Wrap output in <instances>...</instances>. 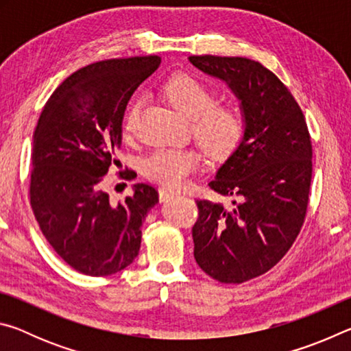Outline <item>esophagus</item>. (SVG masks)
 <instances>
[{
    "label": "esophagus",
    "instance_id": "esophagus-1",
    "mask_svg": "<svg viewBox=\"0 0 351 351\" xmlns=\"http://www.w3.org/2000/svg\"><path fill=\"white\" fill-rule=\"evenodd\" d=\"M178 197V193L173 192V190L170 189H159V199L162 201V203H165V201H169L171 198Z\"/></svg>",
    "mask_w": 351,
    "mask_h": 351
}]
</instances>
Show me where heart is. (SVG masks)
<instances>
[{"mask_svg":"<svg viewBox=\"0 0 351 351\" xmlns=\"http://www.w3.org/2000/svg\"><path fill=\"white\" fill-rule=\"evenodd\" d=\"M169 102L190 119L192 133L201 148L213 159L228 158L241 142L246 122L240 108L217 105L218 93L190 74L170 77L162 86ZM141 104L130 106L125 132L132 133ZM201 154L195 148H158L147 158L144 171L152 181L165 187L180 189L199 167Z\"/></svg>","mask_w":351,"mask_h":351,"instance_id":"1","label":"heart"}]
</instances>
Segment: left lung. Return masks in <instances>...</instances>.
Instances as JSON below:
<instances>
[{"label": "left lung", "mask_w": 351, "mask_h": 351, "mask_svg": "<svg viewBox=\"0 0 351 351\" xmlns=\"http://www.w3.org/2000/svg\"><path fill=\"white\" fill-rule=\"evenodd\" d=\"M193 66L228 83L246 128L209 187L232 206L197 199L193 255L221 283L258 277L283 258L305 221L313 145L293 94L263 64L245 57L192 56Z\"/></svg>", "instance_id": "obj_1"}]
</instances>
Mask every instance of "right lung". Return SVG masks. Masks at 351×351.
Here are the masks:
<instances>
[{
	"label": "right lung",
	"mask_w": 351,
	"mask_h": 351,
	"mask_svg": "<svg viewBox=\"0 0 351 351\" xmlns=\"http://www.w3.org/2000/svg\"><path fill=\"white\" fill-rule=\"evenodd\" d=\"M161 57L111 58L71 74L47 100L32 142L29 197L45 239L82 274L111 276L138 257L141 226L158 190L134 184L112 203L104 180L121 164L122 121L130 97ZM136 176L133 170L121 173Z\"/></svg>",
	"instance_id": "right-lung-1"
}]
</instances>
